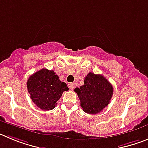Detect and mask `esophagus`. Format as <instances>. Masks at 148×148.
Segmentation results:
<instances>
[{
  "mask_svg": "<svg viewBox=\"0 0 148 148\" xmlns=\"http://www.w3.org/2000/svg\"><path fill=\"white\" fill-rule=\"evenodd\" d=\"M69 87H70V90H74V88H75V84L74 83H70L69 84Z\"/></svg>",
  "mask_w": 148,
  "mask_h": 148,
  "instance_id": "1",
  "label": "esophagus"
}]
</instances>
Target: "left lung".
Listing matches in <instances>:
<instances>
[{"mask_svg": "<svg viewBox=\"0 0 148 148\" xmlns=\"http://www.w3.org/2000/svg\"><path fill=\"white\" fill-rule=\"evenodd\" d=\"M84 84L74 90L80 99L83 111L96 114L109 104L113 96V86L102 75L89 73L84 78Z\"/></svg>", "mask_w": 148, "mask_h": 148, "instance_id": "8db88e82", "label": "left lung"}]
</instances>
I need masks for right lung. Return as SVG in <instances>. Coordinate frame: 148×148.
I'll use <instances>...</instances> for the list:
<instances>
[{
	"label": "right lung",
	"mask_w": 148,
	"mask_h": 148,
	"mask_svg": "<svg viewBox=\"0 0 148 148\" xmlns=\"http://www.w3.org/2000/svg\"><path fill=\"white\" fill-rule=\"evenodd\" d=\"M27 86L34 104L45 111L54 109L63 92L69 90L66 84L60 81L53 70L46 68L32 74Z\"/></svg>",
	"instance_id": "right-lung-1"
}]
</instances>
